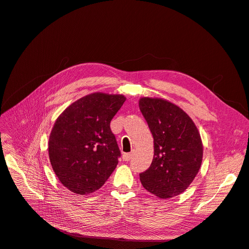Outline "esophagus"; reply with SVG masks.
Listing matches in <instances>:
<instances>
[{"instance_id": "34e87169", "label": "esophagus", "mask_w": 249, "mask_h": 249, "mask_svg": "<svg viewBox=\"0 0 249 249\" xmlns=\"http://www.w3.org/2000/svg\"><path fill=\"white\" fill-rule=\"evenodd\" d=\"M132 158V154H129V153H124V155H123V160L124 161H129V159Z\"/></svg>"}]
</instances>
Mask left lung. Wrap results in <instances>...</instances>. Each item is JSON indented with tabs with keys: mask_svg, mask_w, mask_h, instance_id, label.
Here are the masks:
<instances>
[{
	"mask_svg": "<svg viewBox=\"0 0 249 249\" xmlns=\"http://www.w3.org/2000/svg\"><path fill=\"white\" fill-rule=\"evenodd\" d=\"M139 106L154 138V158L140 173V180L160 198L178 196L202 165L203 143L197 128L181 108L167 100L143 97Z\"/></svg>",
	"mask_w": 249,
	"mask_h": 249,
	"instance_id": "1",
	"label": "left lung"
}]
</instances>
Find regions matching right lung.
<instances>
[{
	"label": "right lung",
	"mask_w": 249,
	"mask_h": 249,
	"mask_svg": "<svg viewBox=\"0 0 249 249\" xmlns=\"http://www.w3.org/2000/svg\"><path fill=\"white\" fill-rule=\"evenodd\" d=\"M125 97L92 93L71 104L57 117L49 141L53 169L77 195L99 189L118 163L121 151L110 122Z\"/></svg>",
	"instance_id": "1"
}]
</instances>
